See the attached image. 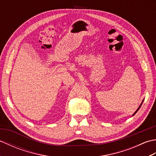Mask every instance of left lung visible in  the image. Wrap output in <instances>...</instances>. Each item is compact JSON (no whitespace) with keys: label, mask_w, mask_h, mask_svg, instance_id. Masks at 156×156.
I'll return each instance as SVG.
<instances>
[{"label":"left lung","mask_w":156,"mask_h":156,"mask_svg":"<svg viewBox=\"0 0 156 156\" xmlns=\"http://www.w3.org/2000/svg\"><path fill=\"white\" fill-rule=\"evenodd\" d=\"M141 105H142V103H141V105H140V107H139V108H137V111H135V113H134V114H133V115H135V113H136V112H137V111H138V110H139V109H140V107H141Z\"/></svg>","instance_id":"8db88e82"}]
</instances>
